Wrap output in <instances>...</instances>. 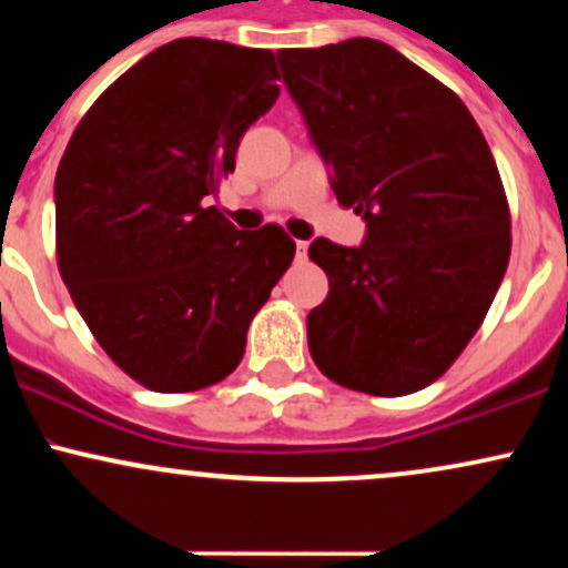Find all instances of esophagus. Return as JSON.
<instances>
[{"mask_svg": "<svg viewBox=\"0 0 568 568\" xmlns=\"http://www.w3.org/2000/svg\"><path fill=\"white\" fill-rule=\"evenodd\" d=\"M306 247H310V243H304V240H296V256L298 258L306 256Z\"/></svg>", "mask_w": 568, "mask_h": 568, "instance_id": "1", "label": "esophagus"}]
</instances>
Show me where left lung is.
Listing matches in <instances>:
<instances>
[{"label": "left lung", "instance_id": "8db88e82", "mask_svg": "<svg viewBox=\"0 0 568 568\" xmlns=\"http://www.w3.org/2000/svg\"><path fill=\"white\" fill-rule=\"evenodd\" d=\"M293 101L361 247L317 237L328 298L306 315L315 366L397 397L440 379L484 323L510 262V207L478 122L452 88L379 39L277 50Z\"/></svg>", "mask_w": 568, "mask_h": 568}]
</instances>
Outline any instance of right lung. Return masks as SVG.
Here are the masks:
<instances>
[{
  "mask_svg": "<svg viewBox=\"0 0 568 568\" xmlns=\"http://www.w3.org/2000/svg\"><path fill=\"white\" fill-rule=\"evenodd\" d=\"M275 80L272 50L175 39L98 95L58 165L55 253L71 302L154 393L226 379L293 262L283 226L240 232L205 205L277 101Z\"/></svg>",
  "mask_w": 568,
  "mask_h": 568,
  "instance_id": "right-lung-1",
  "label": "right lung"
}]
</instances>
